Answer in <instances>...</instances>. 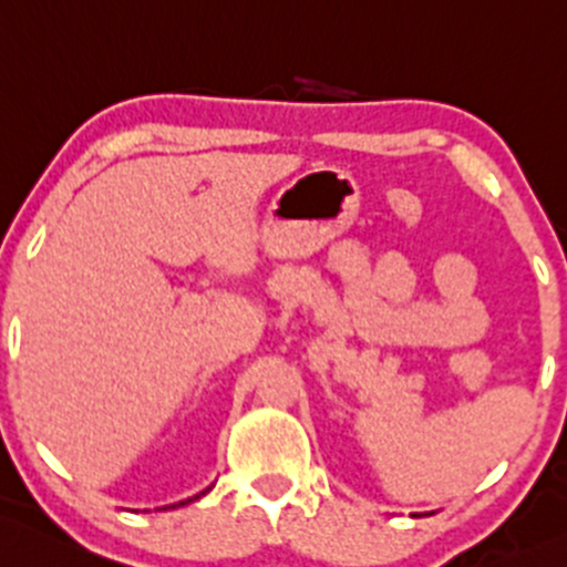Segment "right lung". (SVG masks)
Segmentation results:
<instances>
[{"label": "right lung", "instance_id": "add662e5", "mask_svg": "<svg viewBox=\"0 0 567 567\" xmlns=\"http://www.w3.org/2000/svg\"><path fill=\"white\" fill-rule=\"evenodd\" d=\"M200 494H206V492H200ZM200 494H195V497H189V499H184V503H193V499H198ZM184 503H176V505H184ZM176 505H168V508H176Z\"/></svg>", "mask_w": 567, "mask_h": 567}]
</instances>
